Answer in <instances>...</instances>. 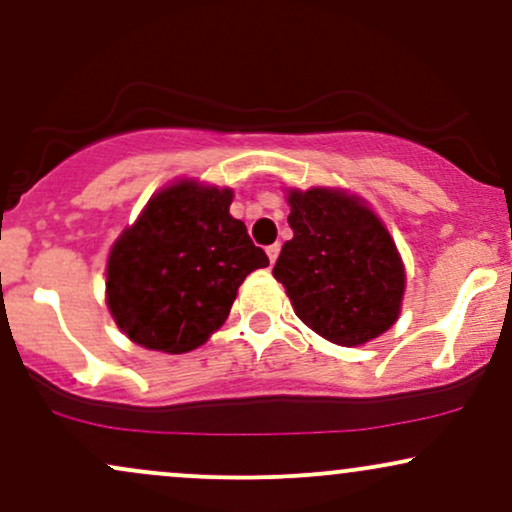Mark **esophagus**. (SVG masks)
I'll use <instances>...</instances> for the list:
<instances>
[{
	"label": "esophagus",
	"mask_w": 512,
	"mask_h": 512,
	"mask_svg": "<svg viewBox=\"0 0 512 512\" xmlns=\"http://www.w3.org/2000/svg\"><path fill=\"white\" fill-rule=\"evenodd\" d=\"M266 254H268V258H270V263L278 261V256H280V244H270L268 249H266Z\"/></svg>",
	"instance_id": "1"
}]
</instances>
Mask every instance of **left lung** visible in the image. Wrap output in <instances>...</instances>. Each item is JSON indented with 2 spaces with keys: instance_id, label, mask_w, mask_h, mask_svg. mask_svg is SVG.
<instances>
[{
  "instance_id": "1",
  "label": "left lung",
  "mask_w": 512,
  "mask_h": 512,
  "mask_svg": "<svg viewBox=\"0 0 512 512\" xmlns=\"http://www.w3.org/2000/svg\"><path fill=\"white\" fill-rule=\"evenodd\" d=\"M294 237L273 275L311 330L352 347L374 340L398 321L405 268L381 220L342 191H292Z\"/></svg>"
}]
</instances>
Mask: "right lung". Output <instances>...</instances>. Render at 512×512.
<instances>
[{
    "mask_svg": "<svg viewBox=\"0 0 512 512\" xmlns=\"http://www.w3.org/2000/svg\"><path fill=\"white\" fill-rule=\"evenodd\" d=\"M230 203V189L167 186L112 246L107 306L136 345L196 350L225 323L246 275L268 266Z\"/></svg>",
    "mask_w": 512,
    "mask_h": 512,
    "instance_id": "obj_1",
    "label": "right lung"
}]
</instances>
